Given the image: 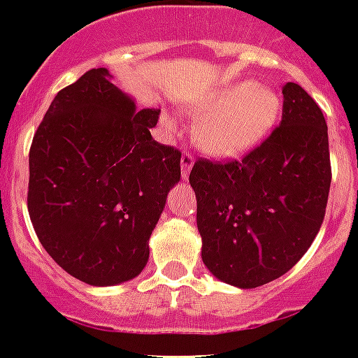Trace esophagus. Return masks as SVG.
Segmentation results:
<instances>
[{
	"label": "esophagus",
	"mask_w": 358,
	"mask_h": 358,
	"mask_svg": "<svg viewBox=\"0 0 358 358\" xmlns=\"http://www.w3.org/2000/svg\"><path fill=\"white\" fill-rule=\"evenodd\" d=\"M193 163H195V157H193V154H189V152H184L182 154V159H180V165H182V178H187L189 176V171L191 167H193Z\"/></svg>",
	"instance_id": "1"
}]
</instances>
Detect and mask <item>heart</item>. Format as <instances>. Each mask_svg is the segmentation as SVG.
<instances>
[{"mask_svg":"<svg viewBox=\"0 0 358 358\" xmlns=\"http://www.w3.org/2000/svg\"><path fill=\"white\" fill-rule=\"evenodd\" d=\"M199 109L208 113L196 124V141L215 156L234 157L271 131L280 115V98L269 87L238 81L208 94Z\"/></svg>","mask_w":358,"mask_h":358,"instance_id":"heart-1","label":"heart"}]
</instances>
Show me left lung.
I'll return each instance as SVG.
<instances>
[{
	"instance_id": "8db88e82",
	"label": "left lung",
	"mask_w": 358,
	"mask_h": 358,
	"mask_svg": "<svg viewBox=\"0 0 358 358\" xmlns=\"http://www.w3.org/2000/svg\"><path fill=\"white\" fill-rule=\"evenodd\" d=\"M282 120L241 159L195 162L202 262L236 288H258L303 258L325 217L331 159L327 124L297 83L282 87Z\"/></svg>"
}]
</instances>
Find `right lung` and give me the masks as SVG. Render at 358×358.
I'll return each mask as SVG.
<instances>
[{"label":"right lung","mask_w":358,"mask_h":358,"mask_svg":"<svg viewBox=\"0 0 358 358\" xmlns=\"http://www.w3.org/2000/svg\"><path fill=\"white\" fill-rule=\"evenodd\" d=\"M157 109L92 69L53 98L29 150L27 210L38 241L91 286L131 280L180 180V150L152 139Z\"/></svg>","instance_id":"1"}]
</instances>
